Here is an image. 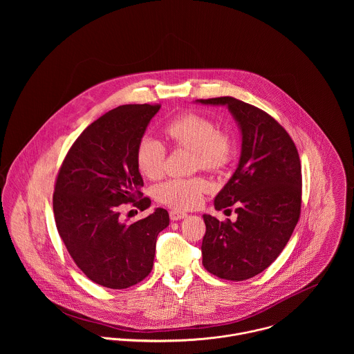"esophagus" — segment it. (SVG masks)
I'll list each match as a JSON object with an SVG mask.
<instances>
[{
    "label": "esophagus",
    "mask_w": 354,
    "mask_h": 354,
    "mask_svg": "<svg viewBox=\"0 0 354 354\" xmlns=\"http://www.w3.org/2000/svg\"><path fill=\"white\" fill-rule=\"evenodd\" d=\"M187 215H188V214H185V212H183V211H178V209H171V211H170V219H171V221L184 219V218H187Z\"/></svg>",
    "instance_id": "34e87169"
}]
</instances>
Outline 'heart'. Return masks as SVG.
Segmentation results:
<instances>
[{
    "label": "heart",
    "mask_w": 354,
    "mask_h": 354,
    "mask_svg": "<svg viewBox=\"0 0 354 354\" xmlns=\"http://www.w3.org/2000/svg\"><path fill=\"white\" fill-rule=\"evenodd\" d=\"M165 135L176 146L194 151L195 167L215 171L230 159V138L218 131L212 121L199 114L188 113L171 120L165 127ZM163 162V146L152 138H143L136 150L139 171L150 180H156L162 176ZM205 189L207 183L202 178H171L156 187L155 198L169 207L188 209L201 203Z\"/></svg>",
    "instance_id": "1"
}]
</instances>
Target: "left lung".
Instances as JSON below:
<instances>
[{
  "label": "left lung",
  "mask_w": 354,
  "mask_h": 354,
  "mask_svg": "<svg viewBox=\"0 0 354 354\" xmlns=\"http://www.w3.org/2000/svg\"><path fill=\"white\" fill-rule=\"evenodd\" d=\"M196 102L227 106L241 132L237 169L214 201L215 209L234 207L237 219L203 215V266L222 279H250L283 251L299 222L300 156L289 133L266 111L232 97Z\"/></svg>",
  "instance_id": "left-lung-1"
}]
</instances>
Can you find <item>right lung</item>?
<instances>
[{
	"instance_id": "right-lung-1",
	"label": "right lung",
	"mask_w": 354,
	"mask_h": 354,
	"mask_svg": "<svg viewBox=\"0 0 354 354\" xmlns=\"http://www.w3.org/2000/svg\"><path fill=\"white\" fill-rule=\"evenodd\" d=\"M159 109L122 104L103 114L76 139L55 181L59 237L77 267L109 289H127L151 272L156 237L169 226L165 208L132 223L120 218L124 203L142 211L151 205L143 198L136 150Z\"/></svg>"
}]
</instances>
